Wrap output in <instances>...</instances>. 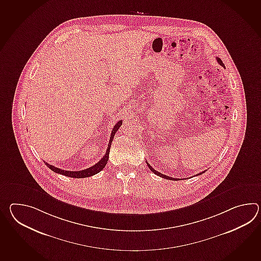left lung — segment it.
<instances>
[{
  "instance_id": "left-lung-1",
  "label": "left lung",
  "mask_w": 261,
  "mask_h": 261,
  "mask_svg": "<svg viewBox=\"0 0 261 261\" xmlns=\"http://www.w3.org/2000/svg\"><path fill=\"white\" fill-rule=\"evenodd\" d=\"M216 60H217V62H218V64H220V65H222L223 67H225V65H224V64H223V62L221 61L220 58H216ZM147 165H148V167H149V168L151 169V171L153 172L154 174H156V175H158V176H160V177H162V178H164V179H167V180H180V179H176V178H172V177H169V176H167V175H164V174L160 173V172H158V171H156L155 169H153V168H151V166H150V164H148L147 163ZM205 171H203V172H200V173L197 174V175H201V174L204 173Z\"/></svg>"
}]
</instances>
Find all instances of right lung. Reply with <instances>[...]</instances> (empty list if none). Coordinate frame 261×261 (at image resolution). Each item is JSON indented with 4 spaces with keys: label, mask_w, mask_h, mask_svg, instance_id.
Masks as SVG:
<instances>
[{
    "label": "right lung",
    "mask_w": 261,
    "mask_h": 261,
    "mask_svg": "<svg viewBox=\"0 0 261 261\" xmlns=\"http://www.w3.org/2000/svg\"><path fill=\"white\" fill-rule=\"evenodd\" d=\"M122 120L119 121V122H117L116 124H115V126L113 127V129H112L111 135H110V142H109V144H108V149H107V151H106L104 156H103V158H102L98 163H96L93 167L86 168V169H83V170H80V171H68V170H64V169L56 168V167H54L53 165H49V164L45 162L46 167L50 168L53 171L56 172V173L62 174V175H64V176L71 177V178H76V179L87 178V177H91V176H93V175L98 173V172H100V171L105 168V166H106L107 163H108L109 155H110V146H111V142H112V140L114 139V136H115V134H116L117 131H118V129L122 125Z\"/></svg>",
    "instance_id": "add662e5"
}]
</instances>
